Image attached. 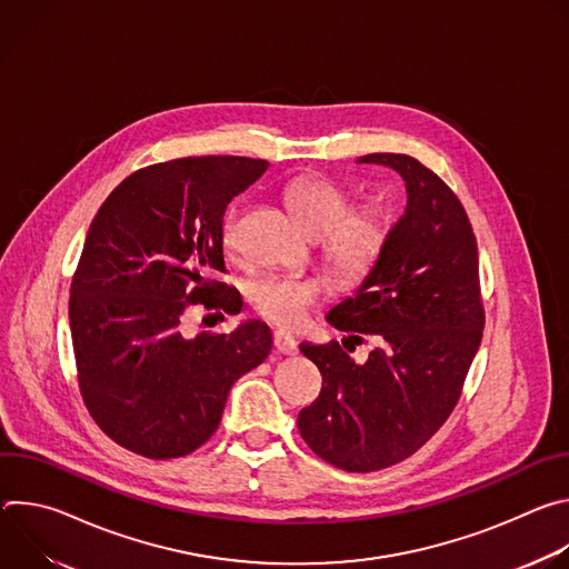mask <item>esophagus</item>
Here are the masks:
<instances>
[{
	"label": "esophagus",
	"mask_w": 569,
	"mask_h": 569,
	"mask_svg": "<svg viewBox=\"0 0 569 569\" xmlns=\"http://www.w3.org/2000/svg\"><path fill=\"white\" fill-rule=\"evenodd\" d=\"M274 349H277V353H281V356H295V353H297V342H295V338H290L288 333L277 331V333H274Z\"/></svg>",
	"instance_id": "34e87169"
}]
</instances>
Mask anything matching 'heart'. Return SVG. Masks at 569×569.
<instances>
[{
    "mask_svg": "<svg viewBox=\"0 0 569 569\" xmlns=\"http://www.w3.org/2000/svg\"><path fill=\"white\" fill-rule=\"evenodd\" d=\"M286 202L299 224L321 238V252L333 272L347 281H362L373 272L391 236L387 213L373 204L356 207L353 193L333 178H299L286 187ZM240 204H233L222 220V246L238 248ZM329 288L317 277L266 274L250 283L248 299L257 315L281 329H299L308 310L319 306Z\"/></svg>",
    "mask_w": 569,
    "mask_h": 569,
    "instance_id": "1",
    "label": "heart"
}]
</instances>
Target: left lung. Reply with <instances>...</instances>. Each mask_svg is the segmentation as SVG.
Returning <instances> with one entry per match:
<instances>
[{"instance_id": "8db88e82", "label": "left lung", "mask_w": 569, "mask_h": 569, "mask_svg": "<svg viewBox=\"0 0 569 569\" xmlns=\"http://www.w3.org/2000/svg\"><path fill=\"white\" fill-rule=\"evenodd\" d=\"M358 161L400 173L408 209L356 297L329 323L379 347L356 366L340 342L301 345L321 391L299 412L308 448L342 470L373 472L415 455L448 421L481 342L477 240L452 189L419 159L373 152ZM356 349V347H353Z\"/></svg>"}]
</instances>
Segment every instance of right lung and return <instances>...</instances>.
Listing matches in <instances>:
<instances>
[{"label":"right lung","mask_w":569,"mask_h":569,"mask_svg":"<svg viewBox=\"0 0 569 569\" xmlns=\"http://www.w3.org/2000/svg\"><path fill=\"white\" fill-rule=\"evenodd\" d=\"M266 159L180 157L128 176L94 216L69 321L78 389L97 426L148 459L191 455L218 430L231 385L272 351L263 321L182 336L184 315L238 312L222 281V216Z\"/></svg>","instance_id":"add662e5"}]
</instances>
